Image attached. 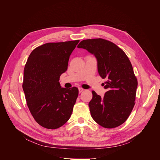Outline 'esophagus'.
<instances>
[{"mask_svg":"<svg viewBox=\"0 0 160 160\" xmlns=\"http://www.w3.org/2000/svg\"><path fill=\"white\" fill-rule=\"evenodd\" d=\"M78 90H79V93H81V92H83V91L84 90V89H83V88L79 87V88H78Z\"/></svg>","mask_w":160,"mask_h":160,"instance_id":"obj_1","label":"esophagus"}]
</instances>
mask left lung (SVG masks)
Listing matches in <instances>:
<instances>
[{
    "label": "left lung",
    "mask_w": 160,
    "mask_h": 160,
    "mask_svg": "<svg viewBox=\"0 0 160 160\" xmlns=\"http://www.w3.org/2000/svg\"><path fill=\"white\" fill-rule=\"evenodd\" d=\"M77 47L95 56L99 75L108 80L104 87L107 92L103 98L92 91V99L88 103L91 116L106 128L121 125L133 108L138 87L128 58L116 44L103 38L83 40Z\"/></svg>",
    "instance_id": "1"
}]
</instances>
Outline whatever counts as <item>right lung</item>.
<instances>
[{
	"instance_id": "right-lung-1",
	"label": "right lung",
	"mask_w": 160,
	"mask_h": 160,
	"mask_svg": "<svg viewBox=\"0 0 160 160\" xmlns=\"http://www.w3.org/2000/svg\"><path fill=\"white\" fill-rule=\"evenodd\" d=\"M79 41L43 44L28 58L22 89L32 115L44 128H58L72 115L78 89L61 88L59 80L67 70L70 56Z\"/></svg>"
}]
</instances>
